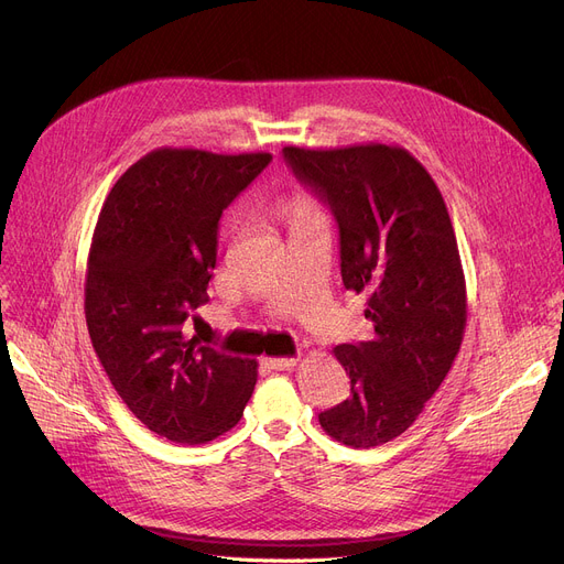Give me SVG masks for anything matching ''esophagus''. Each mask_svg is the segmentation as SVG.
I'll return each mask as SVG.
<instances>
[{
	"label": "esophagus",
	"mask_w": 564,
	"mask_h": 564,
	"mask_svg": "<svg viewBox=\"0 0 564 564\" xmlns=\"http://www.w3.org/2000/svg\"><path fill=\"white\" fill-rule=\"evenodd\" d=\"M264 364L270 366L272 370H290V368L297 366V359H292V357H279V359H267Z\"/></svg>",
	"instance_id": "esophagus-1"
}]
</instances>
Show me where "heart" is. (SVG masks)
<instances>
[{
    "label": "heart",
    "mask_w": 564,
    "mask_h": 564,
    "mask_svg": "<svg viewBox=\"0 0 564 564\" xmlns=\"http://www.w3.org/2000/svg\"><path fill=\"white\" fill-rule=\"evenodd\" d=\"M279 207H281L283 217L290 221L292 228L319 217L315 203H313L308 196H304V194H288L285 198H281Z\"/></svg>",
    "instance_id": "b5f03b06"
}]
</instances>
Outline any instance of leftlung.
Returning <instances> with one entry per match:
<instances>
[{
    "label": "left lung",
    "mask_w": 564,
    "mask_h": 564,
    "mask_svg": "<svg viewBox=\"0 0 564 564\" xmlns=\"http://www.w3.org/2000/svg\"><path fill=\"white\" fill-rule=\"evenodd\" d=\"M283 158L329 203L343 283L368 294L375 327L370 340L334 347L351 389L319 413V425L349 448H375L419 419L464 338L466 281L448 207L425 166L400 145H288Z\"/></svg>",
    "instance_id": "1"
}]
</instances>
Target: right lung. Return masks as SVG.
<instances>
[{"instance_id": "1", "label": "right lung", "mask_w": 564, "mask_h": 564, "mask_svg": "<svg viewBox=\"0 0 564 564\" xmlns=\"http://www.w3.org/2000/svg\"><path fill=\"white\" fill-rule=\"evenodd\" d=\"M270 160L158 148L118 177L100 210L86 262L88 336L116 393L169 441L217 438L253 393L258 364L198 345L185 324L207 302L221 213Z\"/></svg>"}]
</instances>
